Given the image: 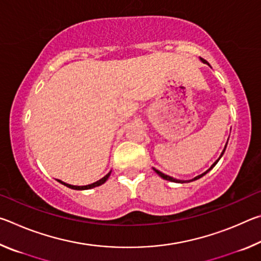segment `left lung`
Wrapping results in <instances>:
<instances>
[{
    "mask_svg": "<svg viewBox=\"0 0 261 261\" xmlns=\"http://www.w3.org/2000/svg\"><path fill=\"white\" fill-rule=\"evenodd\" d=\"M200 61L202 62V63H205V64H207V65H210V63H208V62H207V61H205L204 59H201V57H200ZM210 67H211V65H210ZM227 144H228V141H227ZM227 144H226V146H224V148H223V151H222V153H221V155H220V158H219V159H218V160H216V161H215V162L213 163V165H212V166H211V168H210V169H207V170L205 171V173H202L201 175H198V176H196V177H194V178H192V179H189V180L177 179V178H174V177H171V176H168V175H166V174H163V173H161V171H160V170H158V169H155V168H153V170H154V171H155V173H156V174H158L159 176H160V177H162L163 179L170 180V182H175V183H189V182H192V180L199 179L200 177H202V176H204V175H206L207 173H208V171H210L211 169H213V168L215 167V165H216V163H218V162H219V160H220V159H221V156H222V155H223V153H224V151H226Z\"/></svg>",
    "mask_w": 261,
    "mask_h": 261,
    "instance_id": "8db88e82",
    "label": "left lung"
}]
</instances>
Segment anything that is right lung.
Wrapping results in <instances>:
<instances>
[{
  "mask_svg": "<svg viewBox=\"0 0 261 261\" xmlns=\"http://www.w3.org/2000/svg\"><path fill=\"white\" fill-rule=\"evenodd\" d=\"M110 173H112V170H110L107 175L103 176V177L101 178V179L96 180V182L92 183V184L83 185V187H78V185H71V184L64 183V182H62V180H60V179H57V180H59V182H60L61 184H63V185H65V187H68V188H70V189H73V190H88V189H93V188H95V187H100V185H102V184L106 182V180H107V179L109 178Z\"/></svg>",
  "mask_w": 261,
  "mask_h": 261,
  "instance_id": "add662e5",
  "label": "right lung"
}]
</instances>
